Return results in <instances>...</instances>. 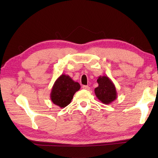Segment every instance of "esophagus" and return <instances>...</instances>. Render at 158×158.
Listing matches in <instances>:
<instances>
[{"instance_id": "1", "label": "esophagus", "mask_w": 158, "mask_h": 158, "mask_svg": "<svg viewBox=\"0 0 158 158\" xmlns=\"http://www.w3.org/2000/svg\"><path fill=\"white\" fill-rule=\"evenodd\" d=\"M82 88L84 89H86V90H89L90 89L89 87L88 86V85H83L82 86Z\"/></svg>"}]
</instances>
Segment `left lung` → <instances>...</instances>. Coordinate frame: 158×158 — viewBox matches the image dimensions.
Listing matches in <instances>:
<instances>
[{
    "label": "left lung",
    "instance_id": "obj_1",
    "mask_svg": "<svg viewBox=\"0 0 158 158\" xmlns=\"http://www.w3.org/2000/svg\"><path fill=\"white\" fill-rule=\"evenodd\" d=\"M98 86L95 88L94 92L97 98L105 105L113 102L117 98L115 86L107 76H100L97 79Z\"/></svg>",
    "mask_w": 158,
    "mask_h": 158
}]
</instances>
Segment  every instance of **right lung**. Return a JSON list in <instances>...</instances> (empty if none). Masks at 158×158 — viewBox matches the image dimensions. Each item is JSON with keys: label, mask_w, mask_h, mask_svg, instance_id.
I'll return each mask as SVG.
<instances>
[{"label": "right lung", "mask_w": 158, "mask_h": 158, "mask_svg": "<svg viewBox=\"0 0 158 158\" xmlns=\"http://www.w3.org/2000/svg\"><path fill=\"white\" fill-rule=\"evenodd\" d=\"M81 88L78 82H75L71 77L66 75H60L53 84L50 98L54 105L64 108L71 102L75 92Z\"/></svg>", "instance_id": "add662e5"}]
</instances>
